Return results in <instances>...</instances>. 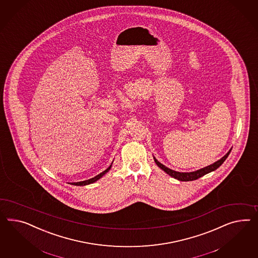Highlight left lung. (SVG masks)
<instances>
[{"instance_id": "left-lung-1", "label": "left lung", "mask_w": 258, "mask_h": 258, "mask_svg": "<svg viewBox=\"0 0 258 258\" xmlns=\"http://www.w3.org/2000/svg\"><path fill=\"white\" fill-rule=\"evenodd\" d=\"M230 152H231V149L226 153V155L223 156L221 160H217L216 162H214L213 164H210V165L207 166V167L199 169V170L195 171V172H189V173H182V172L174 171V170H172V169H170V168L166 167L165 165L161 164L160 161L157 160L155 157H154V160H155L156 164H157L162 171H164L166 174H169L170 176L174 177V178L179 180V181H192V180L198 179L199 177H201V176L205 175V174H209L210 172L215 171L216 169L220 167V166L223 164V161L226 160V158L228 157Z\"/></svg>"}]
</instances>
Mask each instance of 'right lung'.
Returning a JSON list of instances; mask_svg holds the SVG:
<instances>
[{
	"instance_id": "obj_1",
	"label": "right lung",
	"mask_w": 258,
	"mask_h": 258,
	"mask_svg": "<svg viewBox=\"0 0 258 258\" xmlns=\"http://www.w3.org/2000/svg\"><path fill=\"white\" fill-rule=\"evenodd\" d=\"M111 164H112V163H111ZM111 164L109 167L107 168L105 171H103L102 173H100V174H98V175H96L95 177H92L90 179H87V180H84V181L74 182V183H72V185H75V186H85V185H89V184H92V183H94V182L98 181L99 178H101L106 173L109 172V170L111 169Z\"/></svg>"
}]
</instances>
